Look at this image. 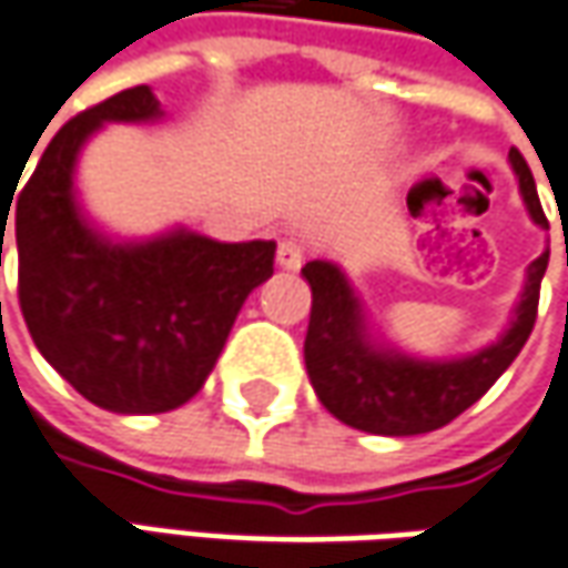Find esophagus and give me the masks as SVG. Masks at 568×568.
I'll list each match as a JSON object with an SVG mask.
<instances>
[{
	"mask_svg": "<svg viewBox=\"0 0 568 568\" xmlns=\"http://www.w3.org/2000/svg\"><path fill=\"white\" fill-rule=\"evenodd\" d=\"M276 264L283 266V270H298L304 264V245L302 242H295V239H285L276 247Z\"/></svg>",
	"mask_w": 568,
	"mask_h": 568,
	"instance_id": "1",
	"label": "esophagus"
}]
</instances>
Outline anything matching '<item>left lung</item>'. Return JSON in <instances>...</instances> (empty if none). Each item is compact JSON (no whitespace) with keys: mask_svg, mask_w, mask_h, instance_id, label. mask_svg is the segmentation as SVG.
Returning a JSON list of instances; mask_svg holds the SVG:
<instances>
[{"mask_svg":"<svg viewBox=\"0 0 568 568\" xmlns=\"http://www.w3.org/2000/svg\"><path fill=\"white\" fill-rule=\"evenodd\" d=\"M509 163L531 220L547 229L531 169L518 150L509 153ZM547 261L550 251L528 266L516 314L497 343L462 358H415L377 343L367 329L362 298L343 270L329 261L304 264L302 276L311 285L304 364L323 408L355 430L383 437H415L459 418L497 383L499 374L516 362L521 345L528 343L538 317Z\"/></svg>","mask_w":568,"mask_h":568,"instance_id":"8db88e82","label":"left lung"}]
</instances>
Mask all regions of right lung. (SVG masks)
<instances>
[{
	"instance_id": "right-lung-1",
	"label": "right lung",
	"mask_w": 568,
	"mask_h": 568,
	"mask_svg": "<svg viewBox=\"0 0 568 568\" xmlns=\"http://www.w3.org/2000/svg\"><path fill=\"white\" fill-rule=\"evenodd\" d=\"M156 119L163 109L148 84L74 115L43 150L14 216L18 302L33 343L84 399L115 415L185 405L276 254V242L225 245L187 229L115 242L90 223L74 191L84 144L106 122Z\"/></svg>"
}]
</instances>
